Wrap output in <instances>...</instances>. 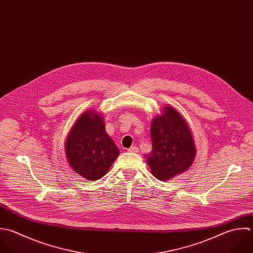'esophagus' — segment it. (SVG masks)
Segmentation results:
<instances>
[{"label":"esophagus","mask_w":253,"mask_h":253,"mask_svg":"<svg viewBox=\"0 0 253 253\" xmlns=\"http://www.w3.org/2000/svg\"><path fill=\"white\" fill-rule=\"evenodd\" d=\"M129 153H133V154H137L138 152H139V149H138V147H136V146H133V147H131V148H129L128 150H127Z\"/></svg>","instance_id":"34e87169"}]
</instances>
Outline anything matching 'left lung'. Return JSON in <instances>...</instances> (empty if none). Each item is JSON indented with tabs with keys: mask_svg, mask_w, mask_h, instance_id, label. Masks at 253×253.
Segmentation results:
<instances>
[{
	"mask_svg": "<svg viewBox=\"0 0 253 253\" xmlns=\"http://www.w3.org/2000/svg\"><path fill=\"white\" fill-rule=\"evenodd\" d=\"M153 149L145 155L152 174L163 181L186 171L196 156L194 139L184 117L171 105H165L151 125Z\"/></svg>",
	"mask_w": 253,
	"mask_h": 253,
	"instance_id": "obj_1",
	"label": "left lung"
}]
</instances>
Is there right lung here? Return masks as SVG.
I'll list each match as a JSON object with an SVG mask.
<instances>
[{
  "label": "right lung",
  "instance_id": "add662e5",
  "mask_svg": "<svg viewBox=\"0 0 253 253\" xmlns=\"http://www.w3.org/2000/svg\"><path fill=\"white\" fill-rule=\"evenodd\" d=\"M65 154L72 169L87 180L101 178L119 156V150L105 131L103 115L89 109L71 128Z\"/></svg>",
  "mask_w": 253,
  "mask_h": 253
}]
</instances>
